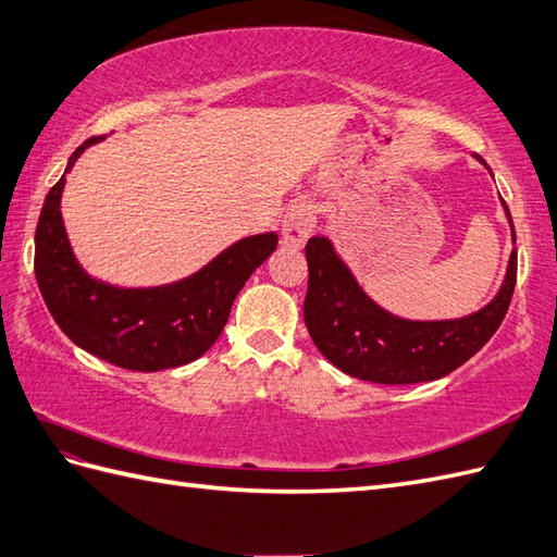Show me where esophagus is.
Instances as JSON below:
<instances>
[{"label":"esophagus","mask_w":557,"mask_h":557,"mask_svg":"<svg viewBox=\"0 0 557 557\" xmlns=\"http://www.w3.org/2000/svg\"><path fill=\"white\" fill-rule=\"evenodd\" d=\"M314 224H317L314 208L305 200L295 202V206H290V210L286 212V216H283V228H281L283 246L302 248L307 238L311 236V232H314Z\"/></svg>","instance_id":"34e87169"}]
</instances>
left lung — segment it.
<instances>
[{
    "instance_id": "1",
    "label": "left lung",
    "mask_w": 557,
    "mask_h": 557,
    "mask_svg": "<svg viewBox=\"0 0 557 557\" xmlns=\"http://www.w3.org/2000/svg\"><path fill=\"white\" fill-rule=\"evenodd\" d=\"M478 158L486 168V162ZM490 170V168H486ZM504 210L515 246L510 210ZM309 288L305 323L321 355L343 373L381 385L440 381L490 343L504 321L518 276V252H510L504 283L490 302L458 319H404L366 293L333 240L307 243Z\"/></svg>"
}]
</instances>
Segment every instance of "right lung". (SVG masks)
Instances as JSON below:
<instances>
[{"mask_svg":"<svg viewBox=\"0 0 557 557\" xmlns=\"http://www.w3.org/2000/svg\"><path fill=\"white\" fill-rule=\"evenodd\" d=\"M71 156L47 194L35 232V276L59 329L89 355L127 371H165L191 363L216 343L240 288L276 250L274 232L246 236L200 267L196 274L153 288H122L89 276L65 234L61 196L65 174L89 146Z\"/></svg>","mask_w":557,"mask_h":557,"instance_id":"1","label":"right lung"}]
</instances>
